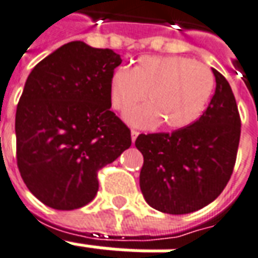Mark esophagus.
Listing matches in <instances>:
<instances>
[{
    "mask_svg": "<svg viewBox=\"0 0 258 258\" xmlns=\"http://www.w3.org/2000/svg\"><path fill=\"white\" fill-rule=\"evenodd\" d=\"M138 135H139V133H138V131H135V130H131V141H133V143L137 141Z\"/></svg>",
    "mask_w": 258,
    "mask_h": 258,
    "instance_id": "esophagus-1",
    "label": "esophagus"
}]
</instances>
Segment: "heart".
Here are the masks:
<instances>
[{
	"instance_id": "1",
	"label": "heart",
	"mask_w": 258,
	"mask_h": 258,
	"mask_svg": "<svg viewBox=\"0 0 258 258\" xmlns=\"http://www.w3.org/2000/svg\"><path fill=\"white\" fill-rule=\"evenodd\" d=\"M214 89L211 69L194 59L177 55L141 56L131 70L119 68L112 73L108 97L112 108L121 113L146 97L149 104L127 112L125 121L139 128L162 123L164 128L177 131L199 119Z\"/></svg>"
}]
</instances>
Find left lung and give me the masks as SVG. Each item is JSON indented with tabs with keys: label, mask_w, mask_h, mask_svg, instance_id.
Returning <instances> with one entry per match:
<instances>
[{
	"label": "left lung",
	"mask_w": 258,
	"mask_h": 258,
	"mask_svg": "<svg viewBox=\"0 0 258 258\" xmlns=\"http://www.w3.org/2000/svg\"><path fill=\"white\" fill-rule=\"evenodd\" d=\"M212 73L215 93L194 124L172 134H141L135 141L143 155V198L165 214L182 215L206 207L222 194L233 173L241 119L230 84L218 70Z\"/></svg>",
	"instance_id": "1"
}]
</instances>
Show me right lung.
I'll use <instances>...</instances> for the list:
<instances>
[{"mask_svg":"<svg viewBox=\"0 0 258 258\" xmlns=\"http://www.w3.org/2000/svg\"><path fill=\"white\" fill-rule=\"evenodd\" d=\"M121 63L109 48L70 42L32 69L16 111V157L25 185L55 210L94 199L97 172L131 146L109 109L108 84Z\"/></svg>","mask_w":258,"mask_h":258,"instance_id":"add662e5","label":"right lung"}]
</instances>
